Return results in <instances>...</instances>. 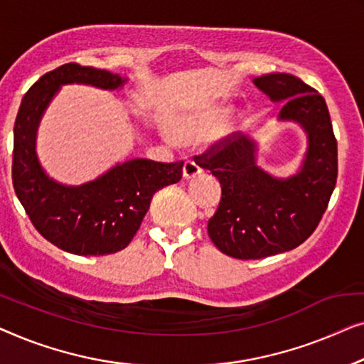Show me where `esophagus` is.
<instances>
[{"label": "esophagus", "mask_w": 364, "mask_h": 364, "mask_svg": "<svg viewBox=\"0 0 364 364\" xmlns=\"http://www.w3.org/2000/svg\"><path fill=\"white\" fill-rule=\"evenodd\" d=\"M199 173H201V166H199L196 161H194V160H186V161H184L183 176L186 178V180H191V178L198 176Z\"/></svg>", "instance_id": "esophagus-1"}]
</instances>
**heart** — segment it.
Returning <instances> with one entry per match:
<instances>
[{
    "label": "heart",
    "instance_id": "heart-1",
    "mask_svg": "<svg viewBox=\"0 0 364 364\" xmlns=\"http://www.w3.org/2000/svg\"><path fill=\"white\" fill-rule=\"evenodd\" d=\"M216 115H201V117H186L176 122L175 130L183 138H198L206 133L214 125Z\"/></svg>",
    "mask_w": 364,
    "mask_h": 364
}]
</instances>
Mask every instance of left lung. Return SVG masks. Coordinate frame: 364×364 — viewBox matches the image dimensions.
Listing matches in <instances>:
<instances>
[{
	"mask_svg": "<svg viewBox=\"0 0 364 364\" xmlns=\"http://www.w3.org/2000/svg\"><path fill=\"white\" fill-rule=\"evenodd\" d=\"M272 100H284L280 119L309 133L299 175L275 180L254 161V143L232 132L211 143L194 161L221 183L216 213L208 221L214 245L229 257L250 260L287 252L305 242L328 208L338 176V148L328 107L314 87L290 74L254 80Z\"/></svg>",
	"mask_w": 364,
	"mask_h": 364,
	"instance_id": "1",
	"label": "left lung"
}]
</instances>
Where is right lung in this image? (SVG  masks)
Masks as SVG:
<instances>
[{
	"instance_id": "1",
	"label": "right lung",
	"mask_w": 364,
	"mask_h": 364,
	"mask_svg": "<svg viewBox=\"0 0 364 364\" xmlns=\"http://www.w3.org/2000/svg\"><path fill=\"white\" fill-rule=\"evenodd\" d=\"M73 82L117 89L124 79L109 70L69 63L31 85L14 122V193L36 231L55 247L75 255L115 254L135 237L153 194L181 180L183 161L138 158L75 188L49 180L34 153L36 129L59 87Z\"/></svg>"
}]
</instances>
